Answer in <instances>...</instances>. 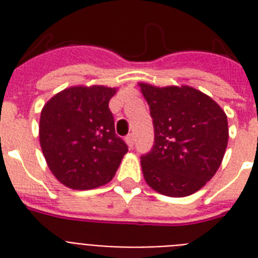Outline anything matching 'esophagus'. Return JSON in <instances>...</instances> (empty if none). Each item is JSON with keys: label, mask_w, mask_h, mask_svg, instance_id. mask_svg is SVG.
<instances>
[{"label": "esophagus", "mask_w": 258, "mask_h": 258, "mask_svg": "<svg viewBox=\"0 0 258 258\" xmlns=\"http://www.w3.org/2000/svg\"><path fill=\"white\" fill-rule=\"evenodd\" d=\"M125 143L128 145L130 149H133L134 145H135V135H134V134H128V135L125 137Z\"/></svg>", "instance_id": "34e87169"}]
</instances>
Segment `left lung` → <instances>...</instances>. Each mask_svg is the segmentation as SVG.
Returning a JSON list of instances; mask_svg holds the SVG:
<instances>
[{"label": "left lung", "instance_id": "8db88e82", "mask_svg": "<svg viewBox=\"0 0 258 258\" xmlns=\"http://www.w3.org/2000/svg\"><path fill=\"white\" fill-rule=\"evenodd\" d=\"M150 105L154 146L141 157L150 187L167 197H187L217 172L228 146L224 109L188 86L154 87L139 83Z\"/></svg>", "mask_w": 258, "mask_h": 258}]
</instances>
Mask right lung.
<instances>
[{
	"label": "right lung",
	"instance_id": "1",
	"mask_svg": "<svg viewBox=\"0 0 258 258\" xmlns=\"http://www.w3.org/2000/svg\"><path fill=\"white\" fill-rule=\"evenodd\" d=\"M115 93L116 88L104 86L70 87L42 107L40 146L52 174L67 187L108 183L128 151L108 108Z\"/></svg>",
	"mask_w": 258,
	"mask_h": 258
}]
</instances>
